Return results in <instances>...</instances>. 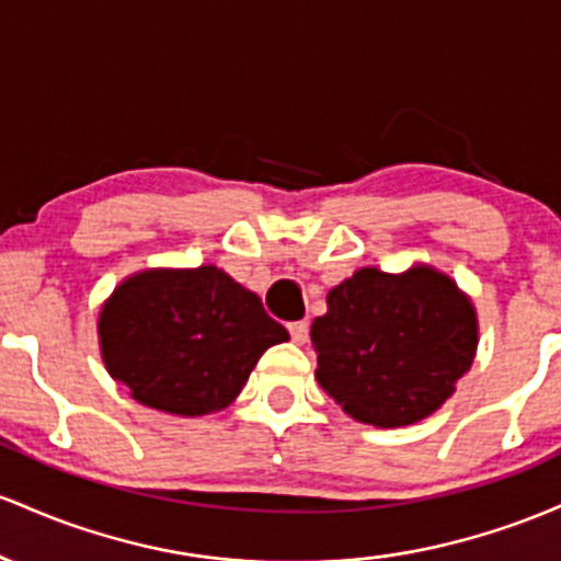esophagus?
Returning a JSON list of instances; mask_svg holds the SVG:
<instances>
[{"label":"esophagus","instance_id":"obj_1","mask_svg":"<svg viewBox=\"0 0 561 561\" xmlns=\"http://www.w3.org/2000/svg\"><path fill=\"white\" fill-rule=\"evenodd\" d=\"M288 333H291L294 342L305 344L310 336V325H307V320H294V323H288Z\"/></svg>","mask_w":561,"mask_h":561}]
</instances>
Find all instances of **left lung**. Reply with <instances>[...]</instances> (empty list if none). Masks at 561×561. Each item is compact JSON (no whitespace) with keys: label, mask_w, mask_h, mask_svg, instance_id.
Segmentation results:
<instances>
[{"label":"left lung","mask_w":561,"mask_h":561,"mask_svg":"<svg viewBox=\"0 0 561 561\" xmlns=\"http://www.w3.org/2000/svg\"><path fill=\"white\" fill-rule=\"evenodd\" d=\"M318 383L363 424L408 426L437 411L471 368L477 318L448 275L357 270L310 329Z\"/></svg>","instance_id":"8db88e82"}]
</instances>
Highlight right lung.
<instances>
[{"instance_id":"right-lung-1","label":"right lung","mask_w":561,"mask_h":561,"mask_svg":"<svg viewBox=\"0 0 561 561\" xmlns=\"http://www.w3.org/2000/svg\"><path fill=\"white\" fill-rule=\"evenodd\" d=\"M288 339L256 294L222 270H150L100 312L108 374L148 408L201 416L230 405L262 352Z\"/></svg>"}]
</instances>
